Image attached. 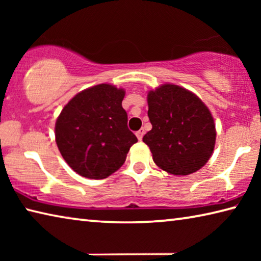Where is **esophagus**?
<instances>
[{"mask_svg":"<svg viewBox=\"0 0 261 261\" xmlns=\"http://www.w3.org/2000/svg\"><path fill=\"white\" fill-rule=\"evenodd\" d=\"M144 134H145V130H144V129H140L139 131H137V132H136V136H137V138H138V140H141V139H143Z\"/></svg>","mask_w":261,"mask_h":261,"instance_id":"1","label":"esophagus"}]
</instances>
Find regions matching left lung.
Wrapping results in <instances>:
<instances>
[{
    "mask_svg": "<svg viewBox=\"0 0 261 261\" xmlns=\"http://www.w3.org/2000/svg\"><path fill=\"white\" fill-rule=\"evenodd\" d=\"M152 130L143 141L155 165L171 175L199 170L214 151L213 116L198 96L184 87L163 84L147 94Z\"/></svg>",
    "mask_w": 261,
    "mask_h": 261,
    "instance_id": "1",
    "label": "left lung"
}]
</instances>
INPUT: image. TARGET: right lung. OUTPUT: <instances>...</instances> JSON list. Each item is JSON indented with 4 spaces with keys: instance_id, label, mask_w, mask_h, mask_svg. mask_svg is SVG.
I'll return each mask as SVG.
<instances>
[{
    "instance_id": "add662e5",
    "label": "right lung",
    "mask_w": 261,
    "mask_h": 261,
    "mask_svg": "<svg viewBox=\"0 0 261 261\" xmlns=\"http://www.w3.org/2000/svg\"><path fill=\"white\" fill-rule=\"evenodd\" d=\"M125 91L100 84L79 92L62 109L55 138L65 162L83 177L102 179L120 169L138 141L122 107Z\"/></svg>"
}]
</instances>
